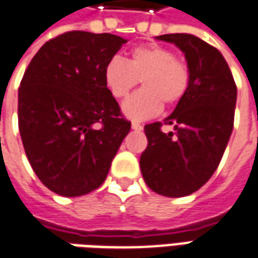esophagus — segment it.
Returning a JSON list of instances; mask_svg holds the SVG:
<instances>
[{"label":"esophagus","instance_id":"obj_1","mask_svg":"<svg viewBox=\"0 0 258 258\" xmlns=\"http://www.w3.org/2000/svg\"><path fill=\"white\" fill-rule=\"evenodd\" d=\"M131 128L135 130V131H142V128H144V127H142L140 123H135V121H134V123L131 124Z\"/></svg>","mask_w":258,"mask_h":258}]
</instances>
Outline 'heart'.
Returning <instances> with one entry per match:
<instances>
[{
    "label": "heart",
    "mask_w": 258,
    "mask_h": 258,
    "mask_svg": "<svg viewBox=\"0 0 258 258\" xmlns=\"http://www.w3.org/2000/svg\"><path fill=\"white\" fill-rule=\"evenodd\" d=\"M190 68L170 48L159 44L135 47L128 62L113 57L104 66L103 79L107 91L124 99L141 81L142 88L123 104V113L131 120H148L163 107L174 106L184 98L190 86Z\"/></svg>",
    "instance_id": "1"
}]
</instances>
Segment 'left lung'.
Segmentation results:
<instances>
[{
    "label": "left lung",
    "instance_id": "obj_1",
    "mask_svg": "<svg viewBox=\"0 0 258 258\" xmlns=\"http://www.w3.org/2000/svg\"><path fill=\"white\" fill-rule=\"evenodd\" d=\"M184 53L190 68L185 96L163 124L176 134L162 133V123L147 124L148 147L140 166L152 191L165 197L190 196L217 170L229 141L237 89L229 66L219 50L188 33L156 37Z\"/></svg>",
    "mask_w": 258,
    "mask_h": 258
}]
</instances>
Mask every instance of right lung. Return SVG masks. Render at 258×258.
<instances>
[{"label": "right lung", "mask_w": 258, "mask_h": 258, "mask_svg": "<svg viewBox=\"0 0 258 258\" xmlns=\"http://www.w3.org/2000/svg\"><path fill=\"white\" fill-rule=\"evenodd\" d=\"M125 39L73 30L44 43L23 74L18 124L43 184L79 197L103 184L131 123L104 85L107 61Z\"/></svg>", "instance_id": "right-lung-1"}]
</instances>
